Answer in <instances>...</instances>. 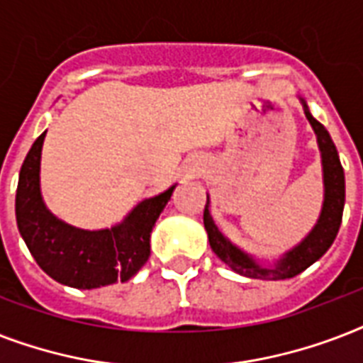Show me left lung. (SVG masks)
<instances>
[{
	"mask_svg": "<svg viewBox=\"0 0 363 363\" xmlns=\"http://www.w3.org/2000/svg\"><path fill=\"white\" fill-rule=\"evenodd\" d=\"M305 116L311 122L313 130L318 139V147L322 152V165H324V186H326V198H324V207L322 215L318 218V224L315 230L305 238L303 242H299L298 247L290 250L284 258L275 265V267H259L252 258H248L247 254L241 252L238 247H233L216 228L209 215V201L205 203L203 211V224L209 235V242L213 252L218 258L232 267L235 273L250 279H265V281H282V279H292L305 271L309 265H313L318 258L324 256L328 248L332 247L333 239L337 235L341 220H343V207H345V173L341 160H339L337 148L333 145L332 137L328 130L318 121L313 118V115L307 109L303 101Z\"/></svg>",
	"mask_w": 363,
	"mask_h": 363,
	"instance_id": "1",
	"label": "left lung"
}]
</instances>
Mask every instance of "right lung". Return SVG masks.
Here are the masks:
<instances>
[{
    "label": "right lung",
    "mask_w": 363,
    "mask_h": 363,
    "mask_svg": "<svg viewBox=\"0 0 363 363\" xmlns=\"http://www.w3.org/2000/svg\"><path fill=\"white\" fill-rule=\"evenodd\" d=\"M45 133L37 137L20 169L14 203L20 235L39 267L62 284L90 290L125 282L150 256V232L175 186L141 201L121 226L99 232L67 226L48 213L41 199L39 164Z\"/></svg>",
    "instance_id": "1"
}]
</instances>
